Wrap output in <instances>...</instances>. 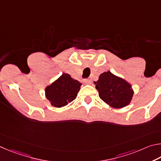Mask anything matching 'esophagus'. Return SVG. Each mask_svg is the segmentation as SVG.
I'll use <instances>...</instances> for the list:
<instances>
[{
	"mask_svg": "<svg viewBox=\"0 0 161 161\" xmlns=\"http://www.w3.org/2000/svg\"><path fill=\"white\" fill-rule=\"evenodd\" d=\"M83 83L85 84H89L90 83H91V81H90L88 78H86V79H84V80H83Z\"/></svg>",
	"mask_w": 161,
	"mask_h": 161,
	"instance_id": "1",
	"label": "esophagus"
}]
</instances>
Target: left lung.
I'll use <instances>...</instances> for the list:
<instances>
[{
	"label": "left lung",
	"mask_w": 161,
	"mask_h": 161,
	"mask_svg": "<svg viewBox=\"0 0 161 161\" xmlns=\"http://www.w3.org/2000/svg\"><path fill=\"white\" fill-rule=\"evenodd\" d=\"M94 83L100 99L112 108H122L130 103L134 91L123 78L108 71L100 74Z\"/></svg>",
	"instance_id": "1"
}]
</instances>
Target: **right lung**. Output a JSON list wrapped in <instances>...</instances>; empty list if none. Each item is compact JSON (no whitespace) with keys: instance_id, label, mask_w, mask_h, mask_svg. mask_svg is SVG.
<instances>
[{"instance_id":"1","label":"right lung","mask_w":161,"mask_h":161,"mask_svg":"<svg viewBox=\"0 0 161 161\" xmlns=\"http://www.w3.org/2000/svg\"><path fill=\"white\" fill-rule=\"evenodd\" d=\"M81 83L68 73H63L57 80L45 88V95L56 108H62L75 100Z\"/></svg>"}]
</instances>
